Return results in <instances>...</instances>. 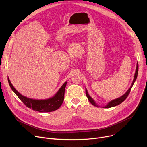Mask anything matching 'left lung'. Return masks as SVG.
Instances as JSON below:
<instances>
[{
  "label": "left lung",
  "instance_id": "left-lung-1",
  "mask_svg": "<svg viewBox=\"0 0 147 147\" xmlns=\"http://www.w3.org/2000/svg\"><path fill=\"white\" fill-rule=\"evenodd\" d=\"M138 63H137V68H136V73H135V75H134V78L133 81V82H132V84H131L130 88L129 89V90L126 92V93H125V94H124L123 96H121V97H120V98H117V99H115V100H112L111 102H110L107 105H106L105 107H103V108H109L113 107H115V106H116V105H119V104H120L121 103H122L125 99H126V98H127L128 95H129V94H130V91H131V88H132V87H133V84H134V83L135 81H136V79H137V75H138ZM86 95H87V98H88V99L89 100V101L90 102V103H91V104H92L93 105L95 106V107H98V106L95 103V102L94 101V100H93V99L90 97V96L88 95L87 90H86Z\"/></svg>",
  "mask_w": 147,
  "mask_h": 147
}]
</instances>
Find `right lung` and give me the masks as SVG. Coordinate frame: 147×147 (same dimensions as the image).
Instances as JSON below:
<instances>
[{
  "mask_svg": "<svg viewBox=\"0 0 147 147\" xmlns=\"http://www.w3.org/2000/svg\"><path fill=\"white\" fill-rule=\"evenodd\" d=\"M8 82L11 90L27 107L39 112H50L56 111L60 108L64 100L65 90L67 84V82H65L53 97L46 100H35L21 95L14 88L9 78Z\"/></svg>",
  "mask_w": 147,
  "mask_h": 147,
  "instance_id": "1",
  "label": "right lung"
}]
</instances>
